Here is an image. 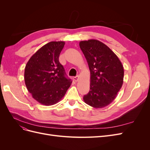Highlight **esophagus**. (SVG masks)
Instances as JSON below:
<instances>
[{
	"label": "esophagus",
	"instance_id": "esophagus-1",
	"mask_svg": "<svg viewBox=\"0 0 150 150\" xmlns=\"http://www.w3.org/2000/svg\"><path fill=\"white\" fill-rule=\"evenodd\" d=\"M78 79H79V76H75L73 78V80L75 81V82H77V81H78Z\"/></svg>",
	"mask_w": 150,
	"mask_h": 150
}]
</instances>
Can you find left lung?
Masks as SVG:
<instances>
[{
    "label": "left lung",
    "instance_id": "obj_1",
    "mask_svg": "<svg viewBox=\"0 0 150 150\" xmlns=\"http://www.w3.org/2000/svg\"><path fill=\"white\" fill-rule=\"evenodd\" d=\"M90 70V90L84 101L94 108L108 106L116 98L123 83L124 69L119 58L98 40L79 42Z\"/></svg>",
    "mask_w": 150,
    "mask_h": 150
}]
</instances>
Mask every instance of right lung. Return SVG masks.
I'll use <instances>...</instances> for the list:
<instances>
[{
	"mask_svg": "<svg viewBox=\"0 0 150 150\" xmlns=\"http://www.w3.org/2000/svg\"><path fill=\"white\" fill-rule=\"evenodd\" d=\"M64 41L45 44L33 55L24 71L25 84L33 98L45 106L53 105L64 96L72 81L59 61Z\"/></svg>",
	"mask_w": 150,
	"mask_h": 150,
	"instance_id": "1",
	"label": "right lung"
}]
</instances>
